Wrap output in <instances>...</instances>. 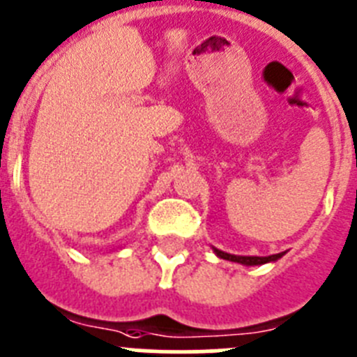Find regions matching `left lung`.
Instances as JSON below:
<instances>
[{"mask_svg": "<svg viewBox=\"0 0 357 357\" xmlns=\"http://www.w3.org/2000/svg\"><path fill=\"white\" fill-rule=\"evenodd\" d=\"M214 253L218 255L219 258H223V260H230V261H237V264H243V266H261V264H267V261H276L278 258H281L285 255L283 253H278V255H271V257H241V255H230V253H225L221 250H215L212 248Z\"/></svg>", "mask_w": 357, "mask_h": 357, "instance_id": "obj_1", "label": "left lung"}]
</instances>
